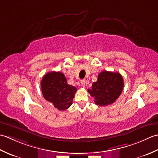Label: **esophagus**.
Segmentation results:
<instances>
[{
    "label": "esophagus",
    "instance_id": "obj_1",
    "mask_svg": "<svg viewBox=\"0 0 158 158\" xmlns=\"http://www.w3.org/2000/svg\"><path fill=\"white\" fill-rule=\"evenodd\" d=\"M81 85H82V86H83V87H85V83H86V82H85V79H83V80H81Z\"/></svg>",
    "mask_w": 158,
    "mask_h": 158
}]
</instances>
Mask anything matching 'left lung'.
Masks as SVG:
<instances>
[{
    "label": "left lung",
    "instance_id": "1",
    "mask_svg": "<svg viewBox=\"0 0 158 158\" xmlns=\"http://www.w3.org/2000/svg\"><path fill=\"white\" fill-rule=\"evenodd\" d=\"M123 79L119 73L102 71L98 75L97 81L92 83L88 91L94 98L95 104L104 106L113 104L122 92Z\"/></svg>",
    "mask_w": 158,
    "mask_h": 158
}]
</instances>
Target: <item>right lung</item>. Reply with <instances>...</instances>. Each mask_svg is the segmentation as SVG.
<instances>
[{"label": "right lung", "mask_w": 158, "mask_h": 158, "mask_svg": "<svg viewBox=\"0 0 158 158\" xmlns=\"http://www.w3.org/2000/svg\"><path fill=\"white\" fill-rule=\"evenodd\" d=\"M41 86L44 98L52 102L56 109L64 110L71 106L77 88L67 83L63 73H48L43 77Z\"/></svg>", "instance_id": "1"}]
</instances>
